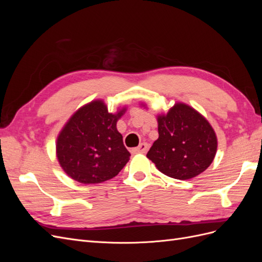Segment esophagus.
I'll return each instance as SVG.
<instances>
[{
	"label": "esophagus",
	"mask_w": 262,
	"mask_h": 262,
	"mask_svg": "<svg viewBox=\"0 0 262 262\" xmlns=\"http://www.w3.org/2000/svg\"><path fill=\"white\" fill-rule=\"evenodd\" d=\"M147 148H148V144L147 143H141L138 147L132 148L131 152H132V154H139V153L144 154V153H146Z\"/></svg>",
	"instance_id": "1"
}]
</instances>
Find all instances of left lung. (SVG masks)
<instances>
[{
    "label": "left lung",
    "mask_w": 262,
    "mask_h": 262,
    "mask_svg": "<svg viewBox=\"0 0 262 262\" xmlns=\"http://www.w3.org/2000/svg\"><path fill=\"white\" fill-rule=\"evenodd\" d=\"M156 118L158 139L146 157L158 170L171 178L188 180L209 167L216 154L217 138L205 117L184 102H176L167 114Z\"/></svg>",
    "instance_id": "obj_1"
}]
</instances>
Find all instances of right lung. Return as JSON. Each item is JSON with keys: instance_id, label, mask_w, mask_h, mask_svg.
I'll use <instances>...</instances> for the list:
<instances>
[{"instance_id": "obj_1", "label": "right lung", "mask_w": 262, "mask_h": 262, "mask_svg": "<svg viewBox=\"0 0 262 262\" xmlns=\"http://www.w3.org/2000/svg\"><path fill=\"white\" fill-rule=\"evenodd\" d=\"M126 112L109 113L101 99L78 108L63 125L55 143L61 168L84 185L100 184L116 177L131 154L123 145L117 122Z\"/></svg>"}]
</instances>
